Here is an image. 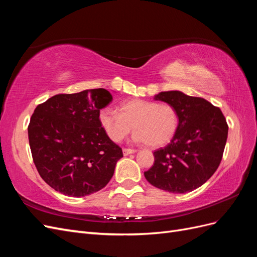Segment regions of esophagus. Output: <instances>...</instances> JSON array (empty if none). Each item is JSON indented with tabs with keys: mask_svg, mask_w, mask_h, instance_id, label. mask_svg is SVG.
Instances as JSON below:
<instances>
[{
	"mask_svg": "<svg viewBox=\"0 0 257 257\" xmlns=\"http://www.w3.org/2000/svg\"><path fill=\"white\" fill-rule=\"evenodd\" d=\"M135 152H136V150H134V149H127V148H125V149H123V155H124V157H127V155L133 154Z\"/></svg>",
	"mask_w": 257,
	"mask_h": 257,
	"instance_id": "1",
	"label": "esophagus"
}]
</instances>
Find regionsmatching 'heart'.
<instances>
[{
    "label": "heart",
    "mask_w": 257,
    "mask_h": 257,
    "mask_svg": "<svg viewBox=\"0 0 257 257\" xmlns=\"http://www.w3.org/2000/svg\"><path fill=\"white\" fill-rule=\"evenodd\" d=\"M98 121L113 143H120L133 127V141L160 147L170 142L178 128V113L173 106L153 100L131 99L120 105V112L111 107L99 110Z\"/></svg>",
    "instance_id": "1"
}]
</instances>
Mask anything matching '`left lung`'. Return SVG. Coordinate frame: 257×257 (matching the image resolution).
<instances>
[{
  "instance_id": "obj_1",
  "label": "left lung",
  "mask_w": 257,
  "mask_h": 257,
  "mask_svg": "<svg viewBox=\"0 0 257 257\" xmlns=\"http://www.w3.org/2000/svg\"><path fill=\"white\" fill-rule=\"evenodd\" d=\"M173 106L179 118L170 143L153 152L154 164L145 177L155 188L182 194L203 185L219 167L228 126L220 108L181 91L154 95Z\"/></svg>"
}]
</instances>
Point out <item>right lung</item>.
<instances>
[{
	"label": "right lung",
	"instance_id": "1",
	"mask_svg": "<svg viewBox=\"0 0 257 257\" xmlns=\"http://www.w3.org/2000/svg\"><path fill=\"white\" fill-rule=\"evenodd\" d=\"M111 100L109 91L89 89L54 95L35 108L30 148L37 172L52 189L83 197L110 181L123 153L100 126L98 113Z\"/></svg>",
	"mask_w": 257,
	"mask_h": 257
}]
</instances>
